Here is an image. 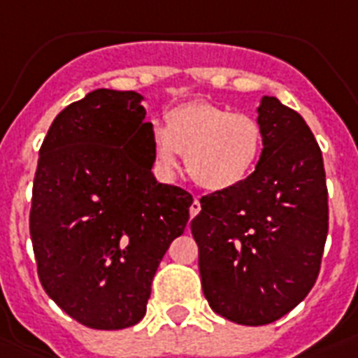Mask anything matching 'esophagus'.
Returning a JSON list of instances; mask_svg holds the SVG:
<instances>
[{"instance_id": "1", "label": "esophagus", "mask_w": 358, "mask_h": 358, "mask_svg": "<svg viewBox=\"0 0 358 358\" xmlns=\"http://www.w3.org/2000/svg\"><path fill=\"white\" fill-rule=\"evenodd\" d=\"M199 212H201V203H199V199H193V203H191V206H189L191 217H195Z\"/></svg>"}]
</instances>
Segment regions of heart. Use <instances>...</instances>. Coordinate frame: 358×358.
<instances>
[{
  "instance_id": "obj_1",
  "label": "heart",
  "mask_w": 358,
  "mask_h": 358,
  "mask_svg": "<svg viewBox=\"0 0 358 358\" xmlns=\"http://www.w3.org/2000/svg\"><path fill=\"white\" fill-rule=\"evenodd\" d=\"M155 173L171 178L180 155L193 182L208 191H229L244 182L263 150V127L253 114L233 113L214 103H187L165 116V127H150Z\"/></svg>"
}]
</instances>
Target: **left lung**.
<instances>
[{
    "label": "left lung",
    "mask_w": 358,
    "mask_h": 358,
    "mask_svg": "<svg viewBox=\"0 0 358 358\" xmlns=\"http://www.w3.org/2000/svg\"><path fill=\"white\" fill-rule=\"evenodd\" d=\"M263 152L234 189L201 199L191 220L210 308L261 327L306 299L329 233L323 155L304 118L264 95L257 106Z\"/></svg>",
    "instance_id": "1"
}]
</instances>
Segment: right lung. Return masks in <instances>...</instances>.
<instances>
[{
	"mask_svg": "<svg viewBox=\"0 0 358 358\" xmlns=\"http://www.w3.org/2000/svg\"><path fill=\"white\" fill-rule=\"evenodd\" d=\"M143 101L94 90L56 116L39 150L29 233L41 283L67 315L99 331L144 317L155 270L193 203L152 174Z\"/></svg>",
	"mask_w": 358,
	"mask_h": 358,
	"instance_id": "obj_1",
	"label": "right lung"
}]
</instances>
